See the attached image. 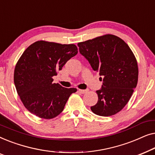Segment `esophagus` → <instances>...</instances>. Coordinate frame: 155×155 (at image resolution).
<instances>
[{"label": "esophagus", "instance_id": "34e87169", "mask_svg": "<svg viewBox=\"0 0 155 155\" xmlns=\"http://www.w3.org/2000/svg\"><path fill=\"white\" fill-rule=\"evenodd\" d=\"M78 91H79V92L81 93V94H85V93L88 92L87 90H79Z\"/></svg>", "mask_w": 155, "mask_h": 155}]
</instances>
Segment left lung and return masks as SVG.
Instances as JSON below:
<instances>
[{
  "instance_id": "obj_1",
  "label": "left lung",
  "mask_w": 155,
  "mask_h": 155,
  "mask_svg": "<svg viewBox=\"0 0 155 155\" xmlns=\"http://www.w3.org/2000/svg\"><path fill=\"white\" fill-rule=\"evenodd\" d=\"M78 46L92 69L103 78L102 87L97 91L98 101L91 110L101 116L117 114L130 100L138 80V66L132 50L113 35L80 42Z\"/></svg>"
}]
</instances>
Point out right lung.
<instances>
[{
  "mask_svg": "<svg viewBox=\"0 0 155 155\" xmlns=\"http://www.w3.org/2000/svg\"><path fill=\"white\" fill-rule=\"evenodd\" d=\"M75 44H61L41 40L31 44L16 63L14 82L23 105L34 115L51 119L63 111L76 88L53 83L68 60L78 54Z\"/></svg>",
  "mask_w": 155,
  "mask_h": 155,
  "instance_id": "obj_1",
  "label": "right lung"
}]
</instances>
